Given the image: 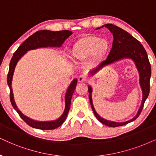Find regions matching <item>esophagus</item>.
<instances>
[{"instance_id": "obj_1", "label": "esophagus", "mask_w": 156, "mask_h": 156, "mask_svg": "<svg viewBox=\"0 0 156 156\" xmlns=\"http://www.w3.org/2000/svg\"><path fill=\"white\" fill-rule=\"evenodd\" d=\"M78 82H80V83L85 82L86 80V77L84 75H80V76L78 77Z\"/></svg>"}]
</instances>
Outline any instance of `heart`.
I'll return each instance as SVG.
<instances>
[{"label": "heart", "mask_w": 156, "mask_h": 156, "mask_svg": "<svg viewBox=\"0 0 156 156\" xmlns=\"http://www.w3.org/2000/svg\"><path fill=\"white\" fill-rule=\"evenodd\" d=\"M109 47V42L106 39L88 35L75 43L70 50V57L75 62H82L92 55L93 61H96L106 54Z\"/></svg>", "instance_id": "obj_1"}]
</instances>
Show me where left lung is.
<instances>
[{
	"instance_id": "1",
	"label": "left lung",
	"mask_w": 156,
	"mask_h": 156,
	"mask_svg": "<svg viewBox=\"0 0 156 156\" xmlns=\"http://www.w3.org/2000/svg\"><path fill=\"white\" fill-rule=\"evenodd\" d=\"M103 27H105L110 30L112 33L114 37L113 43H112V50L108 55L107 58L104 62L98 66L97 68L90 70L89 73L94 75L98 70H100L104 66H107L111 63H113L115 61H118L121 59L130 58L133 60L136 65L137 70L140 74V84L142 90H143V99L140 107L138 110L137 115L133 118L131 120L125 122H115L108 121L100 117L94 109V105L92 103L91 93L92 88L90 86H88V92H89V100L92 110L94 112V115L97 118V119L102 124L109 127H119V126L125 125L129 122L134 121L139 117L142 110H143L144 104L150 93V79L151 76V67L147 55L145 48L140 42L135 37H133L130 34L123 29L117 27V26L107 23ZM103 27H100L102 28ZM98 28V29H100Z\"/></svg>"
}]
</instances>
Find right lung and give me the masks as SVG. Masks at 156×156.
I'll use <instances>...</instances> for the list:
<instances>
[{
	"label": "right lung",
	"instance_id": "obj_1",
	"mask_svg": "<svg viewBox=\"0 0 156 156\" xmlns=\"http://www.w3.org/2000/svg\"><path fill=\"white\" fill-rule=\"evenodd\" d=\"M73 34L71 31L62 30L58 31H52L50 30H40L35 32L31 36L27 39L21 44L16 51L13 54L12 58L9 65V70L7 76V83L10 88V100H11V104L13 107L19 114L20 117L24 121L27 125L33 128L36 129H42V130H47V129H54L63 123L66 120L67 116H68V112L70 110V101L73 94L75 88L76 87L77 79H74L67 90L66 94V108L65 111L60 118L54 121L48 122H38L35 120L29 119V117H26L21 112L19 111L17 108L13 98V94L11 83H12V78L13 72H14L15 67L16 66L18 61L19 60L21 57L25 54L27 51L34 49L39 48V47H60L63 44L65 40L70 37Z\"/></svg>",
	"mask_w": 156,
	"mask_h": 156
}]
</instances>
